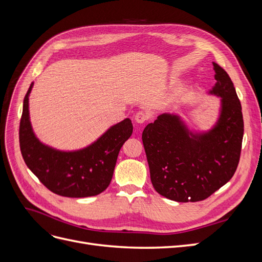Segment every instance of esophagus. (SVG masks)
<instances>
[{"label":"esophagus","instance_id":"1","mask_svg":"<svg viewBox=\"0 0 262 262\" xmlns=\"http://www.w3.org/2000/svg\"><path fill=\"white\" fill-rule=\"evenodd\" d=\"M148 119V115L146 113H143V112H139L136 117H134V120H136L137 123L139 124H142L144 123L146 120Z\"/></svg>","mask_w":262,"mask_h":262}]
</instances>
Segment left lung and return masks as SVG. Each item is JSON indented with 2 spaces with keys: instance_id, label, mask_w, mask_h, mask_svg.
I'll use <instances>...</instances> for the list:
<instances>
[{
  "instance_id": "obj_1",
  "label": "left lung",
  "mask_w": 262,
  "mask_h": 262,
  "mask_svg": "<svg viewBox=\"0 0 262 262\" xmlns=\"http://www.w3.org/2000/svg\"><path fill=\"white\" fill-rule=\"evenodd\" d=\"M216 83L208 92L220 98L219 117L196 131L178 114L165 113L142 134L156 191L177 202L207 199L231 180L239 162L244 136L241 101L231 77L216 63Z\"/></svg>"
}]
</instances>
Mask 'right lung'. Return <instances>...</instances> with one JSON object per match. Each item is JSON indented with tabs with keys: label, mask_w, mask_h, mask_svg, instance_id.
<instances>
[{
	"label": "right lung",
	"mask_w": 262,
	"mask_h": 262,
	"mask_svg": "<svg viewBox=\"0 0 262 262\" xmlns=\"http://www.w3.org/2000/svg\"><path fill=\"white\" fill-rule=\"evenodd\" d=\"M31 83L23 104L19 125L20 152L27 167L55 194L86 198L101 193L112 181L118 154L133 131L129 118L110 126L93 143L62 150L47 145L34 132L29 116Z\"/></svg>",
	"instance_id": "right-lung-1"
}]
</instances>
